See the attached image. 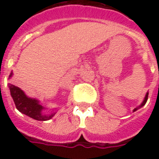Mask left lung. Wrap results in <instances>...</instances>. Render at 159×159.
I'll return each instance as SVG.
<instances>
[{
	"label": "left lung",
	"instance_id": "obj_1",
	"mask_svg": "<svg viewBox=\"0 0 159 159\" xmlns=\"http://www.w3.org/2000/svg\"><path fill=\"white\" fill-rule=\"evenodd\" d=\"M147 99H148V93H147V94H146V96H145V99H144V100H143V102H142V103H141V105H140V107H143L144 105H145V104L147 103ZM139 107H137V108H135V109H134V111H136L137 109H138V108H139Z\"/></svg>",
	"mask_w": 159,
	"mask_h": 159
}]
</instances>
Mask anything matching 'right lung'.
Returning <instances> with one entry per match:
<instances>
[{"instance_id": "obj_1", "label": "right lung", "mask_w": 159, "mask_h": 159, "mask_svg": "<svg viewBox=\"0 0 159 159\" xmlns=\"http://www.w3.org/2000/svg\"><path fill=\"white\" fill-rule=\"evenodd\" d=\"M12 76V72H11L9 77ZM11 96L15 103L16 108L23 114H25L26 116H29L33 119L38 120V121H47L51 119L55 113L43 114L42 111L44 109L42 106L39 104V101L36 99H31L25 95L24 91L19 88L16 87L12 84H8Z\"/></svg>"}]
</instances>
